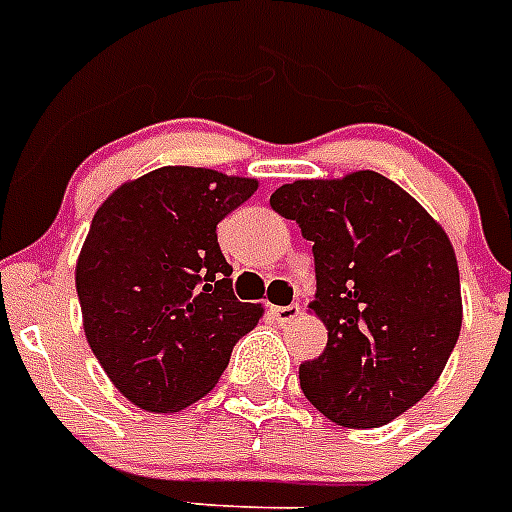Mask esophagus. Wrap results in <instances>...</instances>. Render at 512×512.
I'll return each mask as SVG.
<instances>
[{
	"label": "esophagus",
	"mask_w": 512,
	"mask_h": 512,
	"mask_svg": "<svg viewBox=\"0 0 512 512\" xmlns=\"http://www.w3.org/2000/svg\"><path fill=\"white\" fill-rule=\"evenodd\" d=\"M270 312H273V317H276L281 325H289V322H294L296 317H299L302 309H299V304H289V307H273Z\"/></svg>",
	"instance_id": "34e87169"
}]
</instances>
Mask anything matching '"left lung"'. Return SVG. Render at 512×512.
Wrapping results in <instances>:
<instances>
[{"mask_svg":"<svg viewBox=\"0 0 512 512\" xmlns=\"http://www.w3.org/2000/svg\"><path fill=\"white\" fill-rule=\"evenodd\" d=\"M312 242L309 309L328 346L299 367L304 395L341 427H382L422 401L461 333V278L440 223L388 176L299 179L270 195Z\"/></svg>","mask_w":512,"mask_h":512,"instance_id":"8db88e82","label":"left lung"}]
</instances>
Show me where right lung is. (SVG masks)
<instances>
[{
    "label": "right lung",
    "instance_id": "add662e5",
    "mask_svg": "<svg viewBox=\"0 0 512 512\" xmlns=\"http://www.w3.org/2000/svg\"><path fill=\"white\" fill-rule=\"evenodd\" d=\"M255 179L163 166L96 210L75 268L85 338L124 398L174 414L216 388L263 307L239 302L216 226Z\"/></svg>",
    "mask_w": 512,
    "mask_h": 512
}]
</instances>
